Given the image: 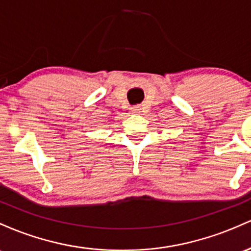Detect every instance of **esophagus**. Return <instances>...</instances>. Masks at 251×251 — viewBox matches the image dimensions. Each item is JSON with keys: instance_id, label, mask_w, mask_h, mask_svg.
<instances>
[{"instance_id": "34e87169", "label": "esophagus", "mask_w": 251, "mask_h": 251, "mask_svg": "<svg viewBox=\"0 0 251 251\" xmlns=\"http://www.w3.org/2000/svg\"><path fill=\"white\" fill-rule=\"evenodd\" d=\"M131 112H133V114H139L140 109L139 108H131Z\"/></svg>"}]
</instances>
